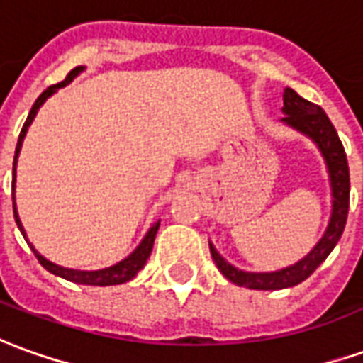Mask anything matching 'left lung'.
<instances>
[{
  "mask_svg": "<svg viewBox=\"0 0 363 363\" xmlns=\"http://www.w3.org/2000/svg\"><path fill=\"white\" fill-rule=\"evenodd\" d=\"M283 111L287 113L283 121H287L289 125H293L298 131L306 133L308 138L316 141V145L320 147L328 171H330L332 182V196H334V208H332V218L328 230L320 242L316 243L313 252L306 255L305 259L295 263L293 267L275 271V273H245V271L235 269L234 265H230L228 261L222 259V255L210 245L212 259L218 265V269L222 271L228 281H232L240 287L259 289V291H275V289H287L293 285H298L301 281L311 277L316 267L323 263L334 245L340 240L346 218H348L350 208V171L346 151L342 145L340 138L336 133V129L328 120V116L324 113L320 106L308 102L305 98H301L295 90L287 88L283 94Z\"/></svg>",
  "mask_w": 363,
  "mask_h": 363,
  "instance_id": "1",
  "label": "left lung"
}]
</instances>
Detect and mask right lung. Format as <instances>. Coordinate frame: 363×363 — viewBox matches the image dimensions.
Returning a JSON list of instances; mask_svg holds the SVG:
<instances>
[{"mask_svg": "<svg viewBox=\"0 0 363 363\" xmlns=\"http://www.w3.org/2000/svg\"><path fill=\"white\" fill-rule=\"evenodd\" d=\"M82 70V67H76L72 68L68 76L62 80V82H58L55 86H49L45 92L40 94L39 98L35 100L33 104L31 111H29V116H27V121H25V125H23L21 133H19V141H17V147H15V161H13V184H15V163H17V155H19V149H21V143H23V138H25V133H27V128L31 125L33 118H35V113L39 110L43 102L49 98L50 94H55L58 88H62V86H67L72 78H74L78 72ZM13 214H15V222L19 225V230H21L23 238H25V230H23L21 222H19V216H17V210H15V200H13ZM157 230H159V222H157L147 235L143 238V242L139 243V247L135 252L131 253L129 257H125L123 261L120 263H116V265H111L108 269H100V271H78V269H67V267H60V265H55V263H50L49 259H45L43 255L35 252V247L31 245V250L35 252L37 255V259L39 263L45 267L47 271L50 273H55L58 277L67 279V281H72V283H80V285H96V287H106V285H121V283H128L129 279H133L138 275L139 269H143V265L147 263L149 259V255H151V250H153V242H155V235H157Z\"/></svg>", "mask_w": 363, "mask_h": 363, "instance_id": "obj_1", "label": "right lung"}]
</instances>
